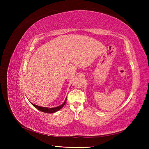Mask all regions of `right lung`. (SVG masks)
<instances>
[{
  "label": "right lung",
  "instance_id": "add662e5",
  "mask_svg": "<svg viewBox=\"0 0 149 149\" xmlns=\"http://www.w3.org/2000/svg\"><path fill=\"white\" fill-rule=\"evenodd\" d=\"M66 102V100L65 101V102L62 104L61 105L59 106H57V107H42V106H37L36 104H34L31 103V104H32L35 108H37V109H38L39 111H42L43 112H45V113H49V114H51V113H54V112H55L58 111L60 110L61 108L64 106V105L65 104V103Z\"/></svg>",
  "mask_w": 149,
  "mask_h": 149
}]
</instances>
